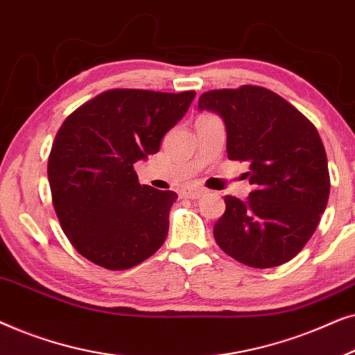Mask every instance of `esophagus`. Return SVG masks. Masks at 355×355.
<instances>
[{"mask_svg":"<svg viewBox=\"0 0 355 355\" xmlns=\"http://www.w3.org/2000/svg\"><path fill=\"white\" fill-rule=\"evenodd\" d=\"M203 193H205V191H202V189H197V187H184L181 191V196L187 198H200Z\"/></svg>","mask_w":355,"mask_h":355,"instance_id":"esophagus-1","label":"esophagus"}]
</instances>
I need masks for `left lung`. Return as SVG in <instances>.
Segmentation results:
<instances>
[{
    "instance_id": "1",
    "label": "left lung",
    "mask_w": 355,
    "mask_h": 355,
    "mask_svg": "<svg viewBox=\"0 0 355 355\" xmlns=\"http://www.w3.org/2000/svg\"><path fill=\"white\" fill-rule=\"evenodd\" d=\"M198 110L223 119L227 158L249 163L245 178L254 186L245 200L225 197L226 211L213 227L216 244L254 268L294 259L317 230L329 197L318 130L263 87L207 92Z\"/></svg>"
}]
</instances>
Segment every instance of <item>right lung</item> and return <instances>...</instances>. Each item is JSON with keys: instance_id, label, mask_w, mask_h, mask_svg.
<instances>
[{"instance_id": "1", "label": "right lung", "mask_w": 355, "mask_h": 355, "mask_svg": "<svg viewBox=\"0 0 355 355\" xmlns=\"http://www.w3.org/2000/svg\"><path fill=\"white\" fill-rule=\"evenodd\" d=\"M193 98L196 92L110 90L62 123L48 181L62 231L87 260L128 270L166 241L178 193L140 186L134 164L158 152Z\"/></svg>"}]
</instances>
